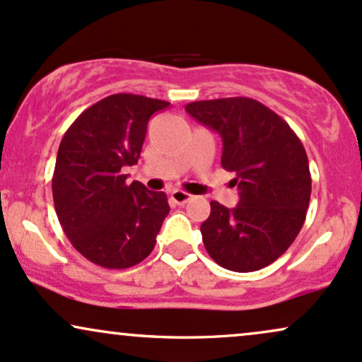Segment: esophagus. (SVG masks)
Returning <instances> with one entry per match:
<instances>
[{"mask_svg": "<svg viewBox=\"0 0 362 362\" xmlns=\"http://www.w3.org/2000/svg\"><path fill=\"white\" fill-rule=\"evenodd\" d=\"M170 197H172V201L175 202V204L184 206L185 202H189L190 199H192V195L184 192V190H173V192L170 194Z\"/></svg>", "mask_w": 362, "mask_h": 362, "instance_id": "obj_1", "label": "esophagus"}]
</instances>
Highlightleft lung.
I'll return each mask as SVG.
<instances>
[{
    "label": "left lung",
    "instance_id": "8db88e82",
    "mask_svg": "<svg viewBox=\"0 0 362 362\" xmlns=\"http://www.w3.org/2000/svg\"><path fill=\"white\" fill-rule=\"evenodd\" d=\"M185 110L221 136V165L235 173L240 190L233 209L211 201L201 224L207 253L228 271L267 267L306 219L311 175L303 143L284 119L248 97L192 102Z\"/></svg>",
    "mask_w": 362,
    "mask_h": 362
}]
</instances>
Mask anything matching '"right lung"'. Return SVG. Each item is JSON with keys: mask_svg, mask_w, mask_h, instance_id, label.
<instances>
[{"mask_svg": "<svg viewBox=\"0 0 362 362\" xmlns=\"http://www.w3.org/2000/svg\"><path fill=\"white\" fill-rule=\"evenodd\" d=\"M168 102L115 93L93 103L62 136L52 197L62 231L85 259L127 269L153 252L170 213L165 192L126 184L124 167L138 163L148 120Z\"/></svg>", "mask_w": 362, "mask_h": 362, "instance_id": "add662e5", "label": "right lung"}]
</instances>
